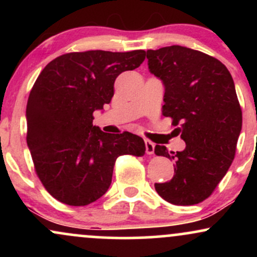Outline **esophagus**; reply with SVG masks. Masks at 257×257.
<instances>
[{
	"label": "esophagus",
	"mask_w": 257,
	"mask_h": 257,
	"mask_svg": "<svg viewBox=\"0 0 257 257\" xmlns=\"http://www.w3.org/2000/svg\"><path fill=\"white\" fill-rule=\"evenodd\" d=\"M145 147L147 155H153V152H155V144H153L152 141L145 140Z\"/></svg>",
	"instance_id": "1"
}]
</instances>
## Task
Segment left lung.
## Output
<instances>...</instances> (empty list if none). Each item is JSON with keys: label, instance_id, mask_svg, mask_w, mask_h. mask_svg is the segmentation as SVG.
Here are the masks:
<instances>
[{"label": "left lung", "instance_id": "8db88e82", "mask_svg": "<svg viewBox=\"0 0 257 257\" xmlns=\"http://www.w3.org/2000/svg\"><path fill=\"white\" fill-rule=\"evenodd\" d=\"M147 65L164 85L163 114L172 117L186 143L184 151L156 145L155 153L174 161V176L155 184L175 205L198 204L226 175L241 131L234 82L220 60L182 46L149 49Z\"/></svg>", "mask_w": 257, "mask_h": 257}]
</instances>
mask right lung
<instances>
[{
    "label": "right lung",
    "instance_id": "obj_1",
    "mask_svg": "<svg viewBox=\"0 0 257 257\" xmlns=\"http://www.w3.org/2000/svg\"><path fill=\"white\" fill-rule=\"evenodd\" d=\"M145 51L67 53L40 73L26 105L28 147L38 178L51 196L84 206L107 192L118 156L145 155L143 138L104 133L94 111L113 96L116 78L137 69Z\"/></svg>",
    "mask_w": 257,
    "mask_h": 257
}]
</instances>
